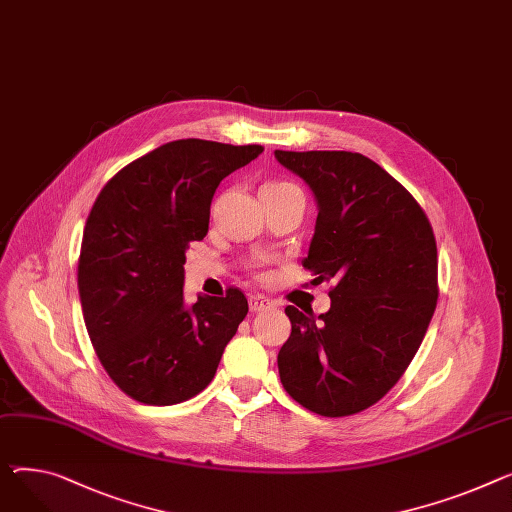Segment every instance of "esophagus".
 <instances>
[{"instance_id":"34e87169","label":"esophagus","mask_w":512,"mask_h":512,"mask_svg":"<svg viewBox=\"0 0 512 512\" xmlns=\"http://www.w3.org/2000/svg\"><path fill=\"white\" fill-rule=\"evenodd\" d=\"M249 306H251L253 313H263L267 309H274L276 304H274V300H269L265 294H253L249 298Z\"/></svg>"}]
</instances>
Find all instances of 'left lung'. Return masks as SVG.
<instances>
[{"mask_svg":"<svg viewBox=\"0 0 512 512\" xmlns=\"http://www.w3.org/2000/svg\"><path fill=\"white\" fill-rule=\"evenodd\" d=\"M319 214L309 257L315 282L335 280L325 315L286 306L278 354L288 395L325 418L383 399L414 360L438 298L436 238L414 195L377 162L344 150L284 152Z\"/></svg>","mask_w":512,"mask_h":512,"instance_id":"obj_1","label":"left lung"}]
</instances>
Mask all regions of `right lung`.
I'll list each match as a JSON object with an SVG mask.
<instances>
[{
  "mask_svg": "<svg viewBox=\"0 0 512 512\" xmlns=\"http://www.w3.org/2000/svg\"><path fill=\"white\" fill-rule=\"evenodd\" d=\"M261 146L168 142L102 187L78 259L84 323L113 383L146 405H175L206 389L249 313L247 296H197L185 306V251L208 234L224 177Z\"/></svg>",
  "mask_w": 512,
  "mask_h": 512,
  "instance_id": "add662e5",
  "label": "right lung"
}]
</instances>
